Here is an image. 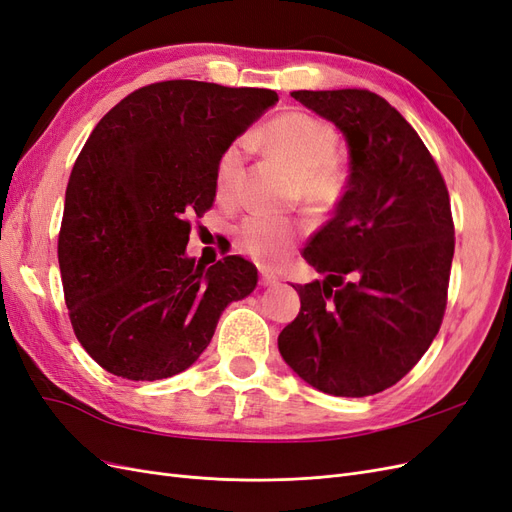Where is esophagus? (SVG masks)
I'll return each mask as SVG.
<instances>
[{
    "instance_id": "1",
    "label": "esophagus",
    "mask_w": 512,
    "mask_h": 512,
    "mask_svg": "<svg viewBox=\"0 0 512 512\" xmlns=\"http://www.w3.org/2000/svg\"><path fill=\"white\" fill-rule=\"evenodd\" d=\"M260 284L262 286H275V284H280V277H277L269 269H260Z\"/></svg>"
}]
</instances>
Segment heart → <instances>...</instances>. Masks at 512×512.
Wrapping results in <instances>:
<instances>
[{
    "label": "heart",
    "instance_id": "b5f03b06",
    "mask_svg": "<svg viewBox=\"0 0 512 512\" xmlns=\"http://www.w3.org/2000/svg\"><path fill=\"white\" fill-rule=\"evenodd\" d=\"M252 143L284 160L297 173L299 194L309 211L327 213L346 188V170L335 158V130L312 115L286 113L252 134ZM245 143H230L215 166V190L226 205L241 196ZM299 235L292 220L273 215H250L239 228V247L265 265L280 260Z\"/></svg>",
    "mask_w": 512,
    "mask_h": 512
}]
</instances>
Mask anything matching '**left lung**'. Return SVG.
Listing matches in <instances>:
<instances>
[{"label":"left lung","mask_w":512,"mask_h":512,"mask_svg":"<svg viewBox=\"0 0 512 512\" xmlns=\"http://www.w3.org/2000/svg\"><path fill=\"white\" fill-rule=\"evenodd\" d=\"M290 96L344 134L350 175L333 218L303 250L324 277L294 286L301 312L277 346L322 393L376 395L404 378L440 331L455 252L451 200L421 136L378 94Z\"/></svg>","instance_id":"obj_1"}]
</instances>
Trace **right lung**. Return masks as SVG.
<instances>
[{"mask_svg": "<svg viewBox=\"0 0 512 512\" xmlns=\"http://www.w3.org/2000/svg\"><path fill=\"white\" fill-rule=\"evenodd\" d=\"M277 102L271 89L162 81L108 111L74 162L57 258L76 339L100 367L162 380L209 346L224 309L256 288L250 260L185 254L215 198L224 149Z\"/></svg>", "mask_w": 512, "mask_h": 512, "instance_id": "obj_1", "label": "right lung"}]
</instances>
